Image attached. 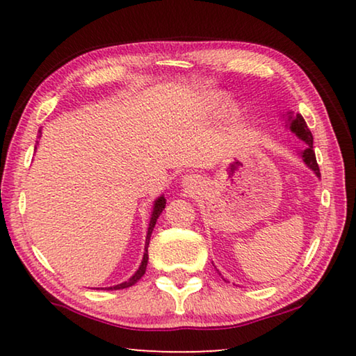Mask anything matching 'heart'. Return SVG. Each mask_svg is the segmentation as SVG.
Wrapping results in <instances>:
<instances>
[{
  "instance_id": "1",
  "label": "heart",
  "mask_w": 356,
  "mask_h": 356,
  "mask_svg": "<svg viewBox=\"0 0 356 356\" xmlns=\"http://www.w3.org/2000/svg\"><path fill=\"white\" fill-rule=\"evenodd\" d=\"M226 94L225 92H209L204 99V105H206L207 110H220V108L226 104ZM227 113L231 116H237L238 114V108L236 105H227Z\"/></svg>"
}]
</instances>
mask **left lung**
<instances>
[{
    "label": "left lung",
    "mask_w": 356,
    "mask_h": 356,
    "mask_svg": "<svg viewBox=\"0 0 356 356\" xmlns=\"http://www.w3.org/2000/svg\"><path fill=\"white\" fill-rule=\"evenodd\" d=\"M287 120H289V129H291L293 134L300 138L301 141H305L306 144H308V147H306L303 152H301V159H303L305 165L308 166L309 170L314 171L317 177H321V170H318L314 149H312V134H311V130L308 129V125H306L303 116H301V114L289 113Z\"/></svg>",
    "instance_id": "obj_1"
}]
</instances>
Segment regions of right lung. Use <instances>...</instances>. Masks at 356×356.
I'll return each mask as SVG.
<instances>
[{"instance_id":"1","label":"right lung","mask_w":356,"mask_h":356,"mask_svg":"<svg viewBox=\"0 0 356 356\" xmlns=\"http://www.w3.org/2000/svg\"><path fill=\"white\" fill-rule=\"evenodd\" d=\"M39 138H40V130H39ZM165 204H166V200L165 196H160L159 200H155L154 202V210H152V215H150V221H149V227H147V237H146V248H144V256H143V261H141V265L140 268L136 270L135 275L131 276V278L129 281L125 282H120V284L118 286H113V287H108V291H118V289H127L130 286L136 284L138 281L141 280V276L146 273V267H147V261H149V254H147V246H149V240H150V236H152V231L155 227V222H156V218H159L160 213L163 212L165 209Z\"/></svg>"}]
</instances>
